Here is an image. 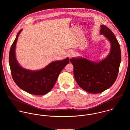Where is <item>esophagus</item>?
Segmentation results:
<instances>
[{
    "instance_id": "1",
    "label": "esophagus",
    "mask_w": 130,
    "mask_h": 130,
    "mask_svg": "<svg viewBox=\"0 0 130 130\" xmlns=\"http://www.w3.org/2000/svg\"><path fill=\"white\" fill-rule=\"evenodd\" d=\"M74 56V53L73 51H70L68 53V57H69V59L72 58Z\"/></svg>"
}]
</instances>
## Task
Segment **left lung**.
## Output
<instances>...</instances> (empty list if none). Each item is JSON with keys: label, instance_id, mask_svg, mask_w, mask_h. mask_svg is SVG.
<instances>
[{"label": "left lung", "instance_id": "1", "mask_svg": "<svg viewBox=\"0 0 130 130\" xmlns=\"http://www.w3.org/2000/svg\"><path fill=\"white\" fill-rule=\"evenodd\" d=\"M100 33L111 43L110 52L107 58L99 63L82 58L70 60L77 83L91 94L100 93L112 86L117 78L121 62L120 45L113 32L103 25L101 26Z\"/></svg>", "mask_w": 130, "mask_h": 130}]
</instances>
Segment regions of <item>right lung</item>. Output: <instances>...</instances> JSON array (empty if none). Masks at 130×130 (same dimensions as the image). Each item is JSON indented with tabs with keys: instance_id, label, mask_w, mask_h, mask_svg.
<instances>
[{
	"instance_id": "add662e5",
	"label": "right lung",
	"mask_w": 130,
	"mask_h": 130,
	"mask_svg": "<svg viewBox=\"0 0 130 130\" xmlns=\"http://www.w3.org/2000/svg\"><path fill=\"white\" fill-rule=\"evenodd\" d=\"M22 30L17 34L9 52V61L12 77L17 85L28 93L34 95L46 94L54 86L59 74L69 63V59L53 62L39 71L23 68L18 64L15 53L17 40Z\"/></svg>"
}]
</instances>
